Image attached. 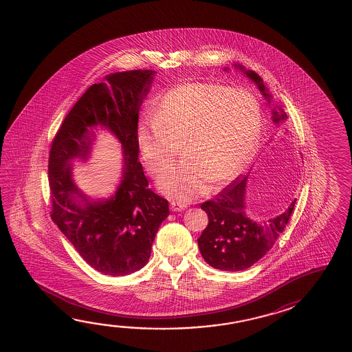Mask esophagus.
<instances>
[{
  "instance_id": "1",
  "label": "esophagus",
  "mask_w": 352,
  "mask_h": 352,
  "mask_svg": "<svg viewBox=\"0 0 352 352\" xmlns=\"http://www.w3.org/2000/svg\"><path fill=\"white\" fill-rule=\"evenodd\" d=\"M187 203H183V201H172L170 203V208L173 212H182L184 209H187Z\"/></svg>"
}]
</instances>
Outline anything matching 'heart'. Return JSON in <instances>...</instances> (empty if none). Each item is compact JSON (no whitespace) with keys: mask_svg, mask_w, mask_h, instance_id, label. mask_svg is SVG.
Returning a JSON list of instances; mask_svg holds the SVG:
<instances>
[{"mask_svg":"<svg viewBox=\"0 0 352 352\" xmlns=\"http://www.w3.org/2000/svg\"><path fill=\"white\" fill-rule=\"evenodd\" d=\"M261 108L254 96L230 87L193 82L174 87L138 124V143L153 174L168 170L159 188L170 198L190 201L209 182L228 179L243 169L258 145Z\"/></svg>","mask_w":352,"mask_h":352,"instance_id":"1","label":"heart"}]
</instances>
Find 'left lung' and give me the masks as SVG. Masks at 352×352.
I'll use <instances>...</instances> for the list:
<instances>
[{"label": "left lung", "instance_id": "8db88e82", "mask_svg": "<svg viewBox=\"0 0 352 352\" xmlns=\"http://www.w3.org/2000/svg\"><path fill=\"white\" fill-rule=\"evenodd\" d=\"M239 70L257 85L268 104L271 94L263 80L256 72L245 70L237 65ZM224 70H228L224 69ZM287 119L282 109H273L272 122L280 124ZM247 177L236 179L224 188L214 199L204 201L201 206L208 214V226L198 238L199 251L204 261L213 268L228 272H237L250 268L258 262L272 248L277 238L285 230L292 214L296 199L287 208L272 219L258 222L245 214V187Z\"/></svg>", "mask_w": 352, "mask_h": 352}]
</instances>
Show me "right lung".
<instances>
[{
  "label": "right lung",
  "mask_w": 352,
  "mask_h": 352,
  "mask_svg": "<svg viewBox=\"0 0 352 352\" xmlns=\"http://www.w3.org/2000/svg\"><path fill=\"white\" fill-rule=\"evenodd\" d=\"M155 72L131 70L94 84L66 115L49 158L51 218L87 265L102 274L126 276L148 263L168 201L148 188L138 162V119ZM98 127L122 144V180L108 200L95 201L72 179V160H86Z\"/></svg>",
  "instance_id": "1"
}]
</instances>
